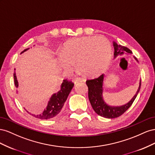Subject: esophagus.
Listing matches in <instances>:
<instances>
[{
  "instance_id": "esophagus-1",
  "label": "esophagus",
  "mask_w": 155,
  "mask_h": 155,
  "mask_svg": "<svg viewBox=\"0 0 155 155\" xmlns=\"http://www.w3.org/2000/svg\"><path fill=\"white\" fill-rule=\"evenodd\" d=\"M75 80H76L77 82H85L86 81L85 78H81V77H77L76 78H75Z\"/></svg>"
}]
</instances>
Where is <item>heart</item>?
<instances>
[{"instance_id": "heart-1", "label": "heart", "mask_w": 155, "mask_h": 155, "mask_svg": "<svg viewBox=\"0 0 155 155\" xmlns=\"http://www.w3.org/2000/svg\"><path fill=\"white\" fill-rule=\"evenodd\" d=\"M111 59V45L101 36L71 39L65 43L62 52L58 56L60 65L65 69L74 70L77 62L78 69L89 76L104 72Z\"/></svg>"}]
</instances>
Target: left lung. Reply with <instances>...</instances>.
<instances>
[{"instance_id":"1","label":"left lung","mask_w":155,"mask_h":155,"mask_svg":"<svg viewBox=\"0 0 155 155\" xmlns=\"http://www.w3.org/2000/svg\"><path fill=\"white\" fill-rule=\"evenodd\" d=\"M114 47L115 58L118 55L123 54L125 52L130 53V54L132 53V51L129 48L124 46L117 45L116 42H114ZM134 58L137 60L136 58ZM103 81L104 74L100 75L97 78L88 79L86 81V84L88 87V98H89L91 107L97 114L106 118L113 119L121 116L130 107L137 97V95L138 94L141 87V80L140 81L138 91L135 95L132 97V99L129 103L125 105L121 106V107H111V106L106 104L103 98Z\"/></svg>"}]
</instances>
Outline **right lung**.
<instances>
[{"label":"right lung","mask_w":155,"mask_h":155,"mask_svg":"<svg viewBox=\"0 0 155 155\" xmlns=\"http://www.w3.org/2000/svg\"><path fill=\"white\" fill-rule=\"evenodd\" d=\"M28 49V48L25 49L21 53L24 52ZM14 78L15 86L17 87H18V82L17 80L15 73L14 74ZM73 86L74 84L71 81H68V79L64 80L61 85V90L58 93L54 94L52 95L49 101H48L47 107L44 110V111L39 114H32V116L40 119H51L56 116L61 112V110L63 108L64 104L67 100L69 93L71 91Z\"/></svg>","instance_id":"obj_1"}]
</instances>
